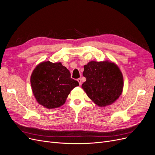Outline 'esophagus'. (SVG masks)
I'll list each match as a JSON object with an SVG mask.
<instances>
[{
    "instance_id": "obj_1",
    "label": "esophagus",
    "mask_w": 155,
    "mask_h": 155,
    "mask_svg": "<svg viewBox=\"0 0 155 155\" xmlns=\"http://www.w3.org/2000/svg\"><path fill=\"white\" fill-rule=\"evenodd\" d=\"M77 81L78 82V83H79V84H80V85H81V84H82V81H81V78H78V79H77Z\"/></svg>"
}]
</instances>
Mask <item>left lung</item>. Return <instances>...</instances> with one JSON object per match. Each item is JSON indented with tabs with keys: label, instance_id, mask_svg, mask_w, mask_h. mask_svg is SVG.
I'll return each mask as SVG.
<instances>
[{
	"label": "left lung",
	"instance_id": "left-lung-1",
	"mask_svg": "<svg viewBox=\"0 0 155 155\" xmlns=\"http://www.w3.org/2000/svg\"><path fill=\"white\" fill-rule=\"evenodd\" d=\"M83 76L86 81L82 87L98 106L110 105L120 96L124 86L123 76L114 63L89 62L84 66Z\"/></svg>",
	"mask_w": 155,
	"mask_h": 155
}]
</instances>
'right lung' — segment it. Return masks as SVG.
Instances as JSON below:
<instances>
[{"label":"right lung","mask_w":155,"mask_h":155,"mask_svg":"<svg viewBox=\"0 0 155 155\" xmlns=\"http://www.w3.org/2000/svg\"><path fill=\"white\" fill-rule=\"evenodd\" d=\"M31 85L37 102L48 109L63 105L72 89L79 86L71 73L61 62H43L34 69Z\"/></svg>","instance_id":"obj_1"}]
</instances>
